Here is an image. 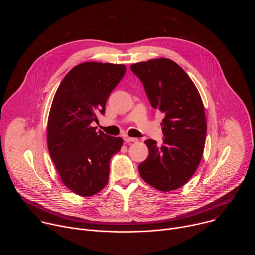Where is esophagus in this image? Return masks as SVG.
Wrapping results in <instances>:
<instances>
[{
    "instance_id": "34e87169",
    "label": "esophagus",
    "mask_w": 255,
    "mask_h": 255,
    "mask_svg": "<svg viewBox=\"0 0 255 255\" xmlns=\"http://www.w3.org/2000/svg\"><path fill=\"white\" fill-rule=\"evenodd\" d=\"M125 141H126L127 143L137 142V138H134V137H128V136H126V137H125Z\"/></svg>"
}]
</instances>
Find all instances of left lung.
Masks as SVG:
<instances>
[{
	"instance_id": "left-lung-1",
	"label": "left lung",
	"mask_w": 255,
	"mask_h": 255,
	"mask_svg": "<svg viewBox=\"0 0 255 255\" xmlns=\"http://www.w3.org/2000/svg\"><path fill=\"white\" fill-rule=\"evenodd\" d=\"M130 68L151 106L164 115L163 142L144 141L148 156L138 171L145 183L160 192L176 190L188 183L203 157L207 122L202 98L187 72L168 58L137 62Z\"/></svg>"
}]
</instances>
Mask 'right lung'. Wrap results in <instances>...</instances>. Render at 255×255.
Here are the masks:
<instances>
[{
    "label": "right lung",
    "mask_w": 255,
    "mask_h": 255,
    "mask_svg": "<svg viewBox=\"0 0 255 255\" xmlns=\"http://www.w3.org/2000/svg\"><path fill=\"white\" fill-rule=\"evenodd\" d=\"M126 72L124 64L88 61L71 68L60 83L48 115L47 146L63 185L91 197L109 180L110 160L123 139L92 127L105 114L107 100Z\"/></svg>",
    "instance_id": "right-lung-1"
}]
</instances>
